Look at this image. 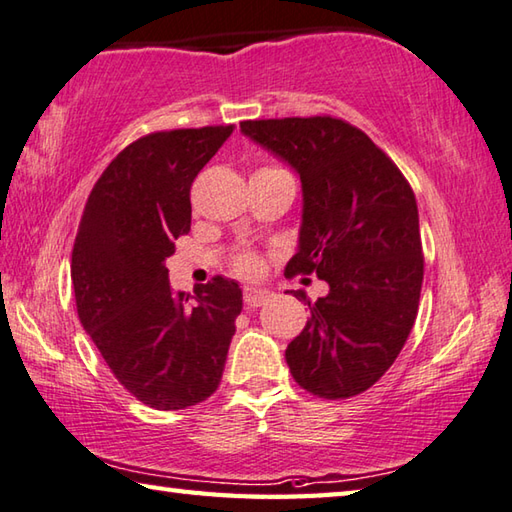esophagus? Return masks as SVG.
Listing matches in <instances>:
<instances>
[{
  "mask_svg": "<svg viewBox=\"0 0 512 512\" xmlns=\"http://www.w3.org/2000/svg\"><path fill=\"white\" fill-rule=\"evenodd\" d=\"M270 301V292L263 288H254V285H247L245 288V303L249 308H261Z\"/></svg>",
  "mask_w": 512,
  "mask_h": 512,
  "instance_id": "esophagus-1",
  "label": "esophagus"
}]
</instances>
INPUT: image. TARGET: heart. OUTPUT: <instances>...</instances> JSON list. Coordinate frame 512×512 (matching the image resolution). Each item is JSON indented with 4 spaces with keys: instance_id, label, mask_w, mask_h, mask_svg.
I'll use <instances>...</instances> for the list:
<instances>
[{
    "instance_id": "heart-1",
    "label": "heart",
    "mask_w": 512,
    "mask_h": 512,
    "mask_svg": "<svg viewBox=\"0 0 512 512\" xmlns=\"http://www.w3.org/2000/svg\"><path fill=\"white\" fill-rule=\"evenodd\" d=\"M261 170H281V168H261ZM233 267H236V272L240 274L254 276L263 270V263L254 251H240V254L233 256Z\"/></svg>"
}]
</instances>
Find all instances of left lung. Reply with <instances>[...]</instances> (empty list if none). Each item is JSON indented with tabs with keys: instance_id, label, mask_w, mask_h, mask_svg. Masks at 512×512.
Returning <instances> with one entry per match:
<instances>
[{
	"instance_id": "obj_1",
	"label": "left lung",
	"mask_w": 512,
	"mask_h": 512,
	"mask_svg": "<svg viewBox=\"0 0 512 512\" xmlns=\"http://www.w3.org/2000/svg\"><path fill=\"white\" fill-rule=\"evenodd\" d=\"M240 130L297 170L303 191L299 251L285 274L328 283L285 351L292 378L339 400L373 387L414 328L423 285L418 206L405 175L366 137L333 116L242 121Z\"/></svg>"
}]
</instances>
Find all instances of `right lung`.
<instances>
[{
  "label": "right lung",
  "instance_id": "add662e5",
  "mask_svg": "<svg viewBox=\"0 0 512 512\" xmlns=\"http://www.w3.org/2000/svg\"><path fill=\"white\" fill-rule=\"evenodd\" d=\"M233 132L206 125L130 143L87 197L71 251L78 319L114 378L143 405L193 407L218 389L242 290L213 276L170 290L166 258L191 231V184Z\"/></svg>",
  "mask_w": 512,
  "mask_h": 512
}]
</instances>
